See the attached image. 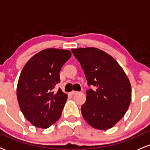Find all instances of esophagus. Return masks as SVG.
<instances>
[{"mask_svg": "<svg viewBox=\"0 0 150 150\" xmlns=\"http://www.w3.org/2000/svg\"><path fill=\"white\" fill-rule=\"evenodd\" d=\"M78 92H76V91H72L71 92H70V94H71V95H74V94H78Z\"/></svg>", "mask_w": 150, "mask_h": 150, "instance_id": "obj_1", "label": "esophagus"}]
</instances>
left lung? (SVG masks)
Segmentation results:
<instances>
[{"label": "left lung", "instance_id": "8db88e82", "mask_svg": "<svg viewBox=\"0 0 150 150\" xmlns=\"http://www.w3.org/2000/svg\"><path fill=\"white\" fill-rule=\"evenodd\" d=\"M80 62L88 86L82 116L92 128L108 130L124 116L131 101V85L124 70L107 53L97 48L71 49Z\"/></svg>", "mask_w": 150, "mask_h": 150}]
</instances>
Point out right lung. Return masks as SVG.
Instances as JSON below:
<instances>
[{"label":"right lung","instance_id":"1","mask_svg":"<svg viewBox=\"0 0 150 150\" xmlns=\"http://www.w3.org/2000/svg\"><path fill=\"white\" fill-rule=\"evenodd\" d=\"M68 50L46 49L27 61L19 77L17 97L20 110L32 125L48 128L58 120L68 99L58 89L60 71L71 57Z\"/></svg>","mask_w":150,"mask_h":150}]
</instances>
